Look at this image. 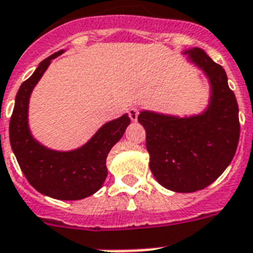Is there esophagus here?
<instances>
[{
	"mask_svg": "<svg viewBox=\"0 0 253 253\" xmlns=\"http://www.w3.org/2000/svg\"><path fill=\"white\" fill-rule=\"evenodd\" d=\"M128 114H129V117H130V120L137 121V119H138V110H137V108H134V107L129 108Z\"/></svg>",
	"mask_w": 253,
	"mask_h": 253,
	"instance_id": "obj_1",
	"label": "esophagus"
}]
</instances>
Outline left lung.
<instances>
[{
    "instance_id": "1",
    "label": "left lung",
    "mask_w": 253,
    "mask_h": 253,
    "mask_svg": "<svg viewBox=\"0 0 253 253\" xmlns=\"http://www.w3.org/2000/svg\"><path fill=\"white\" fill-rule=\"evenodd\" d=\"M187 61L205 74L209 100L201 112L185 116L142 110L150 169L162 187L179 193L207 188L235 155L239 142V108L227 76L201 48H188Z\"/></svg>"
}]
</instances>
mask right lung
<instances>
[{"instance_id":"obj_1","label":"right lung","mask_w":253,"mask_h":253,"mask_svg":"<svg viewBox=\"0 0 253 253\" xmlns=\"http://www.w3.org/2000/svg\"><path fill=\"white\" fill-rule=\"evenodd\" d=\"M64 52L58 50L43 60L21 84L10 119V145L22 172L36 191L52 199L82 200L102 188L108 173L107 155L120 141L130 119L125 114L103 124L87 142L73 150H53L32 136L28 124L31 94L52 60Z\"/></svg>"}]
</instances>
